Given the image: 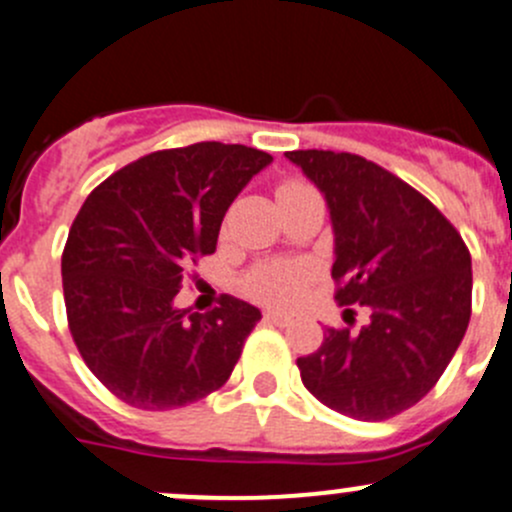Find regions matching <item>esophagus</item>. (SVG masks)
Masks as SVG:
<instances>
[{
	"instance_id": "1",
	"label": "esophagus",
	"mask_w": 512,
	"mask_h": 512,
	"mask_svg": "<svg viewBox=\"0 0 512 512\" xmlns=\"http://www.w3.org/2000/svg\"><path fill=\"white\" fill-rule=\"evenodd\" d=\"M265 322L277 324V327H289V324L294 322V317H289V314H282V312H265Z\"/></svg>"
}]
</instances>
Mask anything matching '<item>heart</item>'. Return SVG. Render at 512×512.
<instances>
[{"instance_id":"1","label":"heart","mask_w":512,"mask_h":512,"mask_svg":"<svg viewBox=\"0 0 512 512\" xmlns=\"http://www.w3.org/2000/svg\"><path fill=\"white\" fill-rule=\"evenodd\" d=\"M304 188L307 185L299 183V180H285L277 188V200L299 193ZM309 277H312V272H309L307 265H299V262H272V265L255 267L247 275L245 292L252 299H257V302L272 304V307H285V304H292L302 294Z\"/></svg>"}]
</instances>
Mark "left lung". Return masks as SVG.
I'll return each instance as SVG.
<instances>
[{
	"label": "left lung",
	"mask_w": 512,
	"mask_h": 512,
	"mask_svg": "<svg viewBox=\"0 0 512 512\" xmlns=\"http://www.w3.org/2000/svg\"><path fill=\"white\" fill-rule=\"evenodd\" d=\"M285 156L327 200L334 299L371 312L356 334L327 329L297 359L299 374L329 409L384 421L418 404L456 354L471 319V252L431 200L381 165L334 151Z\"/></svg>",
	"instance_id": "1"
}]
</instances>
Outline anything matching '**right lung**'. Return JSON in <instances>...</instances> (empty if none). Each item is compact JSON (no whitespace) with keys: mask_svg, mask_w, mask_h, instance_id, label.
<instances>
[{"mask_svg":"<svg viewBox=\"0 0 512 512\" xmlns=\"http://www.w3.org/2000/svg\"><path fill=\"white\" fill-rule=\"evenodd\" d=\"M270 163L237 143L170 148L113 173L81 205L61 257L69 329L121 401L178 409L230 379L260 309L230 294L208 314L173 302L185 270L215 252L232 200Z\"/></svg>","mask_w":512,"mask_h":512,"instance_id":"1","label":"right lung"}]
</instances>
